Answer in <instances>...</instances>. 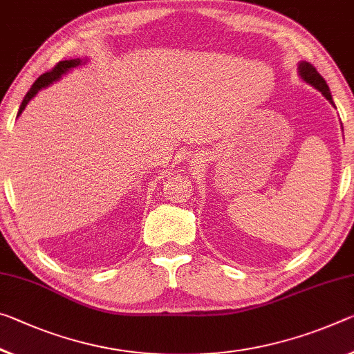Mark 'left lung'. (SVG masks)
<instances>
[{
	"instance_id": "left-lung-1",
	"label": "left lung",
	"mask_w": 354,
	"mask_h": 354,
	"mask_svg": "<svg viewBox=\"0 0 354 354\" xmlns=\"http://www.w3.org/2000/svg\"><path fill=\"white\" fill-rule=\"evenodd\" d=\"M298 69H299V75H301L302 80L307 82L308 85H312L313 88H317L318 91L322 93L323 96L334 105V100H333V96H330V93H329L328 83L324 82V78L318 74V71L315 69V67H313L310 63H307V61H301Z\"/></svg>"
}]
</instances>
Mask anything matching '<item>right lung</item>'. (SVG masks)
<instances>
[{
  "instance_id": "1",
  "label": "right lung",
  "mask_w": 354,
  "mask_h": 354,
  "mask_svg": "<svg viewBox=\"0 0 354 354\" xmlns=\"http://www.w3.org/2000/svg\"><path fill=\"white\" fill-rule=\"evenodd\" d=\"M83 63L82 59H78V58H75V59H66V61H59L58 64H56L52 71H48V72H46V74H42L41 77L37 78V80L32 83V86L30 88V91L26 93V96L24 97V100H21V105H20V109H19V113H17V116H20V113L21 111L25 110V106H26V104L30 102V100L36 96V94L41 91L42 88H46V86H48V85H52L53 82H56V80H59V77L63 75V74H66L67 71H71L72 67H77V66H80Z\"/></svg>"
}]
</instances>
